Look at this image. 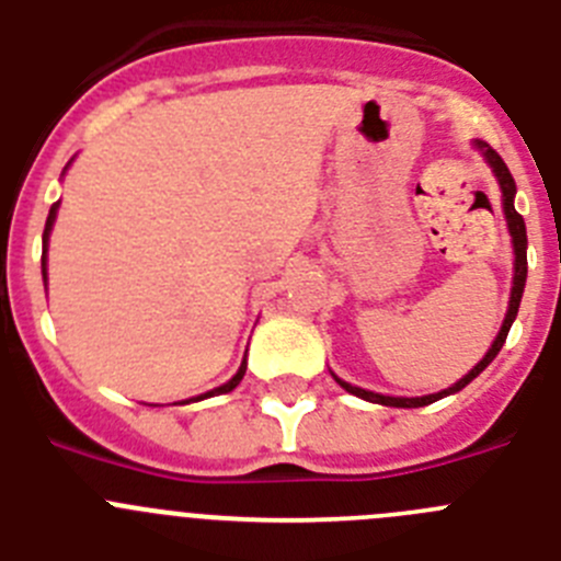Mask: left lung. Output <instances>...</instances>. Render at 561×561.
<instances>
[{
	"label": "left lung",
	"instance_id": "8db88e82",
	"mask_svg": "<svg viewBox=\"0 0 561 561\" xmlns=\"http://www.w3.org/2000/svg\"><path fill=\"white\" fill-rule=\"evenodd\" d=\"M478 148L483 150V156H486V161L492 164L494 175H497V181H501V190H503V211H506V220H508V231H512V243H514V287H512V301H508V312H506V321H503L501 332H497V337H494L492 350L483 355V360L478 363L472 371H469L467 377H461V380L456 382L453 388H444V391L438 393H431V397H413V400H408V397H382V393H375V391H366V388H357V386H350V382L337 380V386L346 388L350 393H355V397H360V400L366 402H380V405H391V408H422V405H431V402L442 400V397H447V393H456L461 391L467 382L476 380L478 375H481L483 368L489 366V363L494 360V355L501 352V346L506 343V335L508 330H512V321L517 318V310H519V299H523V287H526V274H528V260H526V249H528V237H526V220H523V215H519L517 209H514V193H517V186H514V179L512 173H508L506 161L501 159V156L494 153L489 145L478 142Z\"/></svg>",
	"mask_w": 561,
	"mask_h": 561
}]
</instances>
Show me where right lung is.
I'll return each instance as SVG.
<instances>
[{
	"label": "right lung",
	"instance_id": "1",
	"mask_svg": "<svg viewBox=\"0 0 561 561\" xmlns=\"http://www.w3.org/2000/svg\"><path fill=\"white\" fill-rule=\"evenodd\" d=\"M55 211H58V204H53V209H49L47 226H44V251H42V274H44V279H47V237H49V229H53V224H55ZM243 375H245V360H243V366L237 368V375L231 377V380L226 382V386L215 388V391L204 393V397H211V393H226V391H231V388H234L237 382L243 380ZM204 397H198V400H204Z\"/></svg>",
	"mask_w": 561,
	"mask_h": 561
}]
</instances>
